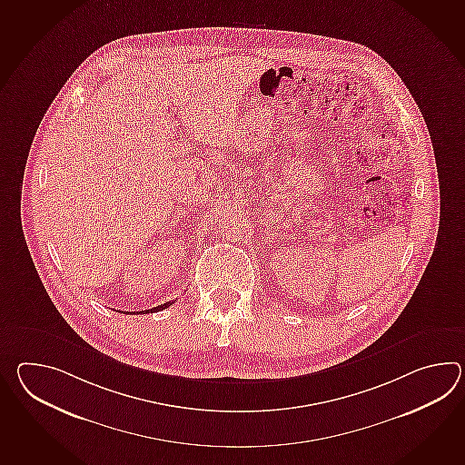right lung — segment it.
<instances>
[{"label": "right lung", "mask_w": 465, "mask_h": 465, "mask_svg": "<svg viewBox=\"0 0 465 465\" xmlns=\"http://www.w3.org/2000/svg\"><path fill=\"white\" fill-rule=\"evenodd\" d=\"M175 302V300H173ZM173 302H166L163 305H158V307H153V309L150 310H142V312H136V313H153V312H160V310H165L166 307H170Z\"/></svg>", "instance_id": "1"}]
</instances>
